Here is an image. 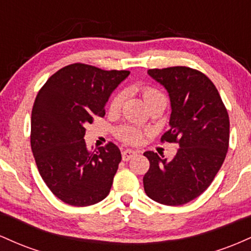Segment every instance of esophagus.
Here are the masks:
<instances>
[{"label": "esophagus", "mask_w": 251, "mask_h": 251, "mask_svg": "<svg viewBox=\"0 0 251 251\" xmlns=\"http://www.w3.org/2000/svg\"><path fill=\"white\" fill-rule=\"evenodd\" d=\"M122 154H123V160H124V162H127V160H129L132 157H134V155L137 154V152L133 151V150L126 149V150H124V151L122 152Z\"/></svg>", "instance_id": "34e87169"}]
</instances>
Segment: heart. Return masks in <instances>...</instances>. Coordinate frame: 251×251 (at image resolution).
<instances>
[{
  "label": "heart",
  "instance_id": "obj_1",
  "mask_svg": "<svg viewBox=\"0 0 251 251\" xmlns=\"http://www.w3.org/2000/svg\"><path fill=\"white\" fill-rule=\"evenodd\" d=\"M140 91H142L144 100H145V102L148 103V105L152 101H154V100L165 98L162 92L158 88L153 87V86H142V87H140ZM124 98H125L124 92H117V93L114 94V97L112 98L111 103H109V108H111L112 111H116V109L119 108L124 101ZM144 134H145V131H144L143 128H140L139 126L128 125V124L119 126V127L116 129V135L118 137V139H120L122 142L126 144H131V145H135V144H139L142 142Z\"/></svg>",
  "mask_w": 251,
  "mask_h": 251
}]
</instances>
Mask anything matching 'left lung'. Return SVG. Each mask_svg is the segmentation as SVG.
I'll list each match as a JSON object with an SVG mask.
<instances>
[{"mask_svg": "<svg viewBox=\"0 0 251 251\" xmlns=\"http://www.w3.org/2000/svg\"><path fill=\"white\" fill-rule=\"evenodd\" d=\"M171 101L170 129L162 142L178 143L172 159L146 151L150 169L143 178L151 200L183 205L201 196L220 171L229 148V116L216 86L205 74L185 67L148 71Z\"/></svg>", "mask_w": 251, "mask_h": 251, "instance_id": "8db88e82", "label": "left lung"}]
</instances>
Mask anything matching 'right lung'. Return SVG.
<instances>
[{
  "label": "right lung",
  "instance_id": "obj_1",
  "mask_svg": "<svg viewBox=\"0 0 251 251\" xmlns=\"http://www.w3.org/2000/svg\"><path fill=\"white\" fill-rule=\"evenodd\" d=\"M128 74L72 63L54 73L37 93L31 151L46 185L70 205H93L109 194L122 153L111 142L89 151L85 126L105 116L109 96Z\"/></svg>",
  "mask_w": 251,
  "mask_h": 251
}]
</instances>
